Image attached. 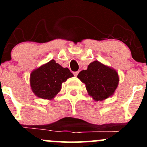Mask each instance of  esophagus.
<instances>
[{
    "instance_id": "34e87169",
    "label": "esophagus",
    "mask_w": 147,
    "mask_h": 147,
    "mask_svg": "<svg viewBox=\"0 0 147 147\" xmlns=\"http://www.w3.org/2000/svg\"><path fill=\"white\" fill-rule=\"evenodd\" d=\"M73 74H74V75L75 76V77H77V75H78V74H79V71H77V72H73Z\"/></svg>"
}]
</instances>
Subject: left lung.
Segmentation results:
<instances>
[{"label":"left lung","mask_w":147,"mask_h":147,"mask_svg":"<svg viewBox=\"0 0 147 147\" xmlns=\"http://www.w3.org/2000/svg\"><path fill=\"white\" fill-rule=\"evenodd\" d=\"M77 78L86 85L88 95L96 102L105 100L114 95L119 82L118 72L114 68L94 61L82 70Z\"/></svg>","instance_id":"1"}]
</instances>
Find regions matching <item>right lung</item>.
I'll list each match as a JSON object with an SVG mask.
<instances>
[{
  "label": "right lung",
  "instance_id": "right-lung-1",
  "mask_svg": "<svg viewBox=\"0 0 147 147\" xmlns=\"http://www.w3.org/2000/svg\"><path fill=\"white\" fill-rule=\"evenodd\" d=\"M73 76L68 68L52 59L31 72L30 86L36 97L51 100L61 90L62 84Z\"/></svg>",
  "mask_w": 147,
  "mask_h": 147
}]
</instances>
